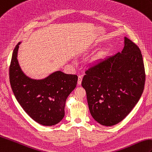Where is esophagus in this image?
Masks as SVG:
<instances>
[{"mask_svg": "<svg viewBox=\"0 0 152 152\" xmlns=\"http://www.w3.org/2000/svg\"><path fill=\"white\" fill-rule=\"evenodd\" d=\"M82 77L81 76H79L78 80H77V84L81 85V83H82Z\"/></svg>", "mask_w": 152, "mask_h": 152, "instance_id": "obj_1", "label": "esophagus"}]
</instances>
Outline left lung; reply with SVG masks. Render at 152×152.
Wrapping results in <instances>:
<instances>
[{"instance_id":"obj_1","label":"left lung","mask_w":152,"mask_h":152,"mask_svg":"<svg viewBox=\"0 0 152 152\" xmlns=\"http://www.w3.org/2000/svg\"><path fill=\"white\" fill-rule=\"evenodd\" d=\"M86 74L82 86L91 114L101 125L112 126L121 122L143 93L146 75L142 56L126 37L121 52L98 60Z\"/></svg>"}]
</instances>
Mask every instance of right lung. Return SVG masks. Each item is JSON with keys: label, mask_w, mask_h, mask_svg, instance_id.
Segmentation results:
<instances>
[{"label": "right lung", "mask_w": 152, "mask_h": 152, "mask_svg": "<svg viewBox=\"0 0 152 152\" xmlns=\"http://www.w3.org/2000/svg\"><path fill=\"white\" fill-rule=\"evenodd\" d=\"M20 43L14 48L10 66V82L13 94L34 121L46 126L57 124L64 117L66 100L75 89L77 76L58 70L44 79L28 77L17 59Z\"/></svg>", "instance_id": "1"}]
</instances>
